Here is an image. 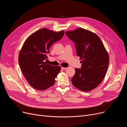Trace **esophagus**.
Masks as SVG:
<instances>
[{
  "label": "esophagus",
  "mask_w": 127,
  "mask_h": 127,
  "mask_svg": "<svg viewBox=\"0 0 127 127\" xmlns=\"http://www.w3.org/2000/svg\"><path fill=\"white\" fill-rule=\"evenodd\" d=\"M61 69H63V70H65V69H67V68H66V67H61Z\"/></svg>",
  "instance_id": "1"
}]
</instances>
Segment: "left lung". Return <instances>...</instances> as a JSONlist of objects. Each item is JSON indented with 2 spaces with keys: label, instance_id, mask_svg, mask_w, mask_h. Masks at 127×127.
<instances>
[{
  "label": "left lung",
  "instance_id": "obj_1",
  "mask_svg": "<svg viewBox=\"0 0 127 127\" xmlns=\"http://www.w3.org/2000/svg\"><path fill=\"white\" fill-rule=\"evenodd\" d=\"M75 43L81 69L75 68L71 82L75 88L84 92L94 90L101 83L107 71L109 56L99 37L81 28L65 32Z\"/></svg>",
  "mask_w": 127,
  "mask_h": 127
}]
</instances>
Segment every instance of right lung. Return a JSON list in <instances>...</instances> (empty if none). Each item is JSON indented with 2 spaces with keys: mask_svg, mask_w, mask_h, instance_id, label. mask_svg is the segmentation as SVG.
<instances>
[{
  "mask_svg": "<svg viewBox=\"0 0 127 127\" xmlns=\"http://www.w3.org/2000/svg\"><path fill=\"white\" fill-rule=\"evenodd\" d=\"M64 31L56 32L42 28L33 33L26 39L18 56L23 74L34 89L43 91L51 87L61 70V66H53L45 60L51 46L61 39Z\"/></svg>",
  "mask_w": 127,
  "mask_h": 127,
  "instance_id": "obj_1",
  "label": "right lung"
}]
</instances>
